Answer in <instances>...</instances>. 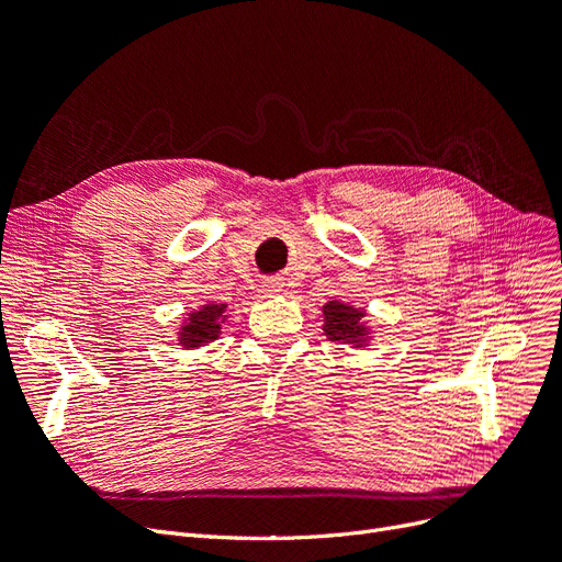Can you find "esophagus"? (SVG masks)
<instances>
[{
    "instance_id": "esophagus-1",
    "label": "esophagus",
    "mask_w": 562,
    "mask_h": 562,
    "mask_svg": "<svg viewBox=\"0 0 562 562\" xmlns=\"http://www.w3.org/2000/svg\"><path fill=\"white\" fill-rule=\"evenodd\" d=\"M281 291H283L281 279H267V281L262 283V293H267V295H277V293H281Z\"/></svg>"
}]
</instances>
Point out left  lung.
<instances>
[{
  "label": "left lung",
  "instance_id": "left-lung-1",
  "mask_svg": "<svg viewBox=\"0 0 562 562\" xmlns=\"http://www.w3.org/2000/svg\"><path fill=\"white\" fill-rule=\"evenodd\" d=\"M323 333L330 339V342H342L351 347H366L370 339V330L363 323L366 310L351 307L339 300H330L323 304Z\"/></svg>",
  "mask_w": 562,
  "mask_h": 562
}]
</instances>
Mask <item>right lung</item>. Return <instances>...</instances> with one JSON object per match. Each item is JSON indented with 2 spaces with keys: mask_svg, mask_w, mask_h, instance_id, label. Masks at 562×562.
Segmentation results:
<instances>
[{
  "mask_svg": "<svg viewBox=\"0 0 562 562\" xmlns=\"http://www.w3.org/2000/svg\"><path fill=\"white\" fill-rule=\"evenodd\" d=\"M227 304H201L192 314H187L178 333V342L182 349L206 347L220 335V326L225 323Z\"/></svg>",
  "mask_w": 562,
  "mask_h": 562,
  "instance_id": "right-lung-1",
  "label": "right lung"
}]
</instances>
